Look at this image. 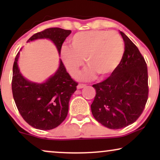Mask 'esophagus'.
Returning a JSON list of instances; mask_svg holds the SVG:
<instances>
[{
  "label": "esophagus",
  "mask_w": 160,
  "mask_h": 160,
  "mask_svg": "<svg viewBox=\"0 0 160 160\" xmlns=\"http://www.w3.org/2000/svg\"><path fill=\"white\" fill-rule=\"evenodd\" d=\"M84 87H85V85H84V84H78V86H77V89H82V88H84Z\"/></svg>",
  "instance_id": "34e87169"
}]
</instances>
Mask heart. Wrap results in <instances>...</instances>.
Wrapping results in <instances>:
<instances>
[{
	"label": "heart",
	"mask_w": 160,
	"mask_h": 160,
	"mask_svg": "<svg viewBox=\"0 0 160 160\" xmlns=\"http://www.w3.org/2000/svg\"><path fill=\"white\" fill-rule=\"evenodd\" d=\"M124 53V42L117 32L108 30H90L76 33L70 40V49L64 48L61 60L72 76L78 73L85 59L89 67L77 76L88 81L98 74L106 78L118 69Z\"/></svg>",
	"instance_id": "1"
}]
</instances>
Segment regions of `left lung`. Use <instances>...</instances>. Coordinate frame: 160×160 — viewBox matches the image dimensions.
<instances>
[{
	"instance_id": "obj_1",
	"label": "left lung",
	"mask_w": 160,
	"mask_h": 160,
	"mask_svg": "<svg viewBox=\"0 0 160 160\" xmlns=\"http://www.w3.org/2000/svg\"><path fill=\"white\" fill-rule=\"evenodd\" d=\"M123 59L118 69L103 82L92 85L96 95L91 105L93 117L109 129L132 124L143 112L148 99V71L138 47L124 32Z\"/></svg>"
}]
</instances>
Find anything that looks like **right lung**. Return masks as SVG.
I'll list each match as a JSON object with an SVG mask.
<instances>
[{"label":"right lung","mask_w":160,"mask_h":160,"mask_svg":"<svg viewBox=\"0 0 160 160\" xmlns=\"http://www.w3.org/2000/svg\"><path fill=\"white\" fill-rule=\"evenodd\" d=\"M71 33V30L49 28L34 34L27 43L47 39L54 43L60 55L62 43ZM22 49L13 65L12 87L14 102L21 116L30 126L38 130H52L66 118L70 99L78 84L72 79L61 59L57 71L43 82H34L24 77L18 65Z\"/></svg>","instance_id":"add662e5"}]
</instances>
